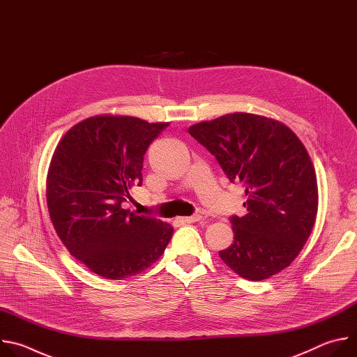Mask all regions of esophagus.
<instances>
[{
	"label": "esophagus",
	"mask_w": 357,
	"mask_h": 357,
	"mask_svg": "<svg viewBox=\"0 0 357 357\" xmlns=\"http://www.w3.org/2000/svg\"><path fill=\"white\" fill-rule=\"evenodd\" d=\"M199 219H200V216L195 215V216H186V218H179V222H182V223H195V222H197Z\"/></svg>",
	"instance_id": "1"
}]
</instances>
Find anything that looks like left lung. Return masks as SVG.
Wrapping results in <instances>:
<instances>
[{
  "label": "left lung",
  "instance_id": "left-lung-1",
  "mask_svg": "<svg viewBox=\"0 0 357 357\" xmlns=\"http://www.w3.org/2000/svg\"><path fill=\"white\" fill-rule=\"evenodd\" d=\"M219 161L230 182L245 188L247 215L231 216L234 241L219 251L223 263L250 281L288 267L311 236L318 183L311 157L284 123L231 113L189 127Z\"/></svg>",
  "mask_w": 357,
  "mask_h": 357
}]
</instances>
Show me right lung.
Returning a JSON list of instances; mask_svg holds the SVG:
<instances>
[{
	"label": "right lung",
	"mask_w": 357,
	"mask_h": 357,
	"mask_svg": "<svg viewBox=\"0 0 357 357\" xmlns=\"http://www.w3.org/2000/svg\"><path fill=\"white\" fill-rule=\"evenodd\" d=\"M169 123L103 114L73 126L59 141L46 176V203L56 234L73 257L109 280L154 264L174 227L121 205L142 183L144 154Z\"/></svg>",
	"instance_id": "add662e5"
}]
</instances>
